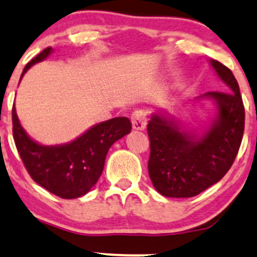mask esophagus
<instances>
[{
	"mask_svg": "<svg viewBox=\"0 0 257 257\" xmlns=\"http://www.w3.org/2000/svg\"><path fill=\"white\" fill-rule=\"evenodd\" d=\"M131 122L132 127L135 130H145L147 123V115L144 110H136L131 115Z\"/></svg>",
	"mask_w": 257,
	"mask_h": 257,
	"instance_id": "esophagus-1",
	"label": "esophagus"
}]
</instances>
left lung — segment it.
Instances as JSON below:
<instances>
[{
    "label": "left lung",
    "mask_w": 257,
    "mask_h": 257,
    "mask_svg": "<svg viewBox=\"0 0 257 257\" xmlns=\"http://www.w3.org/2000/svg\"><path fill=\"white\" fill-rule=\"evenodd\" d=\"M211 65L227 91H211L205 97L217 105L211 128L196 139L181 131L171 120L152 115L149 175L155 189L166 197H192L220 181L237 156L243 128L245 108L238 83L230 68L218 61Z\"/></svg>",
    "instance_id": "obj_1"
}]
</instances>
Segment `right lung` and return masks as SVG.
I'll return each instance as SVG.
<instances>
[{"mask_svg": "<svg viewBox=\"0 0 257 257\" xmlns=\"http://www.w3.org/2000/svg\"><path fill=\"white\" fill-rule=\"evenodd\" d=\"M51 51V47L45 48L32 58L22 76L32 65L45 60ZM12 125L16 149L30 176L61 199H77L87 194L102 174L108 149L131 131L127 117H115L93 126L70 144L42 146L30 139L20 125L15 106Z\"/></svg>", "mask_w": 257, "mask_h": 257, "instance_id": "right-lung-1", "label": "right lung"}]
</instances>
